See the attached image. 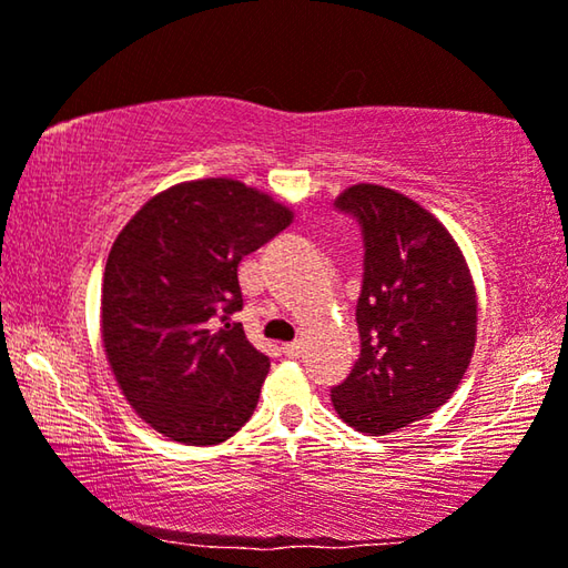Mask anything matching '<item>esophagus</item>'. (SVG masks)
Wrapping results in <instances>:
<instances>
[{"instance_id":"1","label":"esophagus","mask_w":568,"mask_h":568,"mask_svg":"<svg viewBox=\"0 0 568 568\" xmlns=\"http://www.w3.org/2000/svg\"><path fill=\"white\" fill-rule=\"evenodd\" d=\"M283 354L291 356V358H298V356H303V344H301V341H291V344H283Z\"/></svg>"}]
</instances>
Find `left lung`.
<instances>
[{
  "label": "left lung",
  "instance_id": "8db88e82",
  "mask_svg": "<svg viewBox=\"0 0 568 568\" xmlns=\"http://www.w3.org/2000/svg\"><path fill=\"white\" fill-rule=\"evenodd\" d=\"M336 210L358 222L364 240L362 354L331 386V402L346 425L386 435L453 397L475 348L478 301L453 235L409 196L356 184Z\"/></svg>",
  "mask_w": 568,
  "mask_h": 568
}]
</instances>
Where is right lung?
Here are the masks:
<instances>
[{"label":"right lung","instance_id":"add662e5","mask_svg":"<svg viewBox=\"0 0 568 568\" xmlns=\"http://www.w3.org/2000/svg\"><path fill=\"white\" fill-rule=\"evenodd\" d=\"M291 220L257 189L200 179L156 194L115 237L101 301L105 356L161 435L217 445L252 417L270 358L230 323L242 311L237 265Z\"/></svg>","mask_w":568,"mask_h":568}]
</instances>
